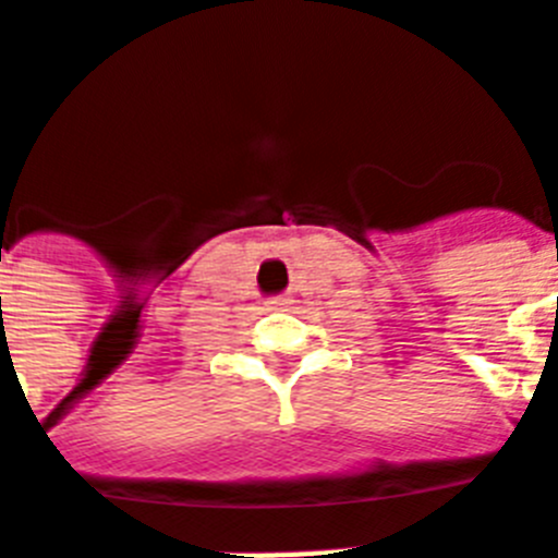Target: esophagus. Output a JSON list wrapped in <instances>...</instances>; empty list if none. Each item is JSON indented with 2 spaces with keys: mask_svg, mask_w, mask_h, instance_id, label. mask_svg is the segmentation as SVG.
Instances as JSON below:
<instances>
[{
  "mask_svg": "<svg viewBox=\"0 0 558 558\" xmlns=\"http://www.w3.org/2000/svg\"><path fill=\"white\" fill-rule=\"evenodd\" d=\"M266 304H269L271 310H280V307H287L289 301L287 298H280V295H275V298H269V301H266Z\"/></svg>",
  "mask_w": 558,
  "mask_h": 558,
  "instance_id": "1",
  "label": "esophagus"
}]
</instances>
